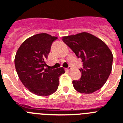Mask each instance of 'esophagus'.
<instances>
[{
	"mask_svg": "<svg viewBox=\"0 0 123 123\" xmlns=\"http://www.w3.org/2000/svg\"><path fill=\"white\" fill-rule=\"evenodd\" d=\"M71 67H68V68H65V70H66L67 71H70V70H71Z\"/></svg>",
	"mask_w": 123,
	"mask_h": 123,
	"instance_id": "34e87169",
	"label": "esophagus"
}]
</instances>
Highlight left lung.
I'll return each mask as SVG.
<instances>
[{"label": "left lung", "instance_id": "1", "mask_svg": "<svg viewBox=\"0 0 123 123\" xmlns=\"http://www.w3.org/2000/svg\"><path fill=\"white\" fill-rule=\"evenodd\" d=\"M62 40L82 62L83 68L79 69L81 78L72 81L74 88L85 94L100 89L112 71L113 55L109 47L101 39L88 32L64 36Z\"/></svg>", "mask_w": 123, "mask_h": 123}]
</instances>
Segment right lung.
<instances>
[{"label":"right lung","mask_w":123,"mask_h":123,"mask_svg":"<svg viewBox=\"0 0 123 123\" xmlns=\"http://www.w3.org/2000/svg\"><path fill=\"white\" fill-rule=\"evenodd\" d=\"M58 39L48 34H35L23 42L18 48L14 65L19 79L31 93L38 96H48L57 90L59 77L65 73L63 67L46 68L52 43Z\"/></svg>","instance_id":"right-lung-1"}]
</instances>
